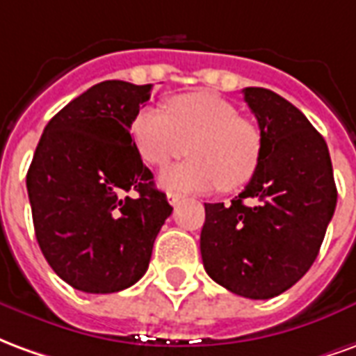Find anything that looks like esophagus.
<instances>
[{
  "instance_id": "1",
  "label": "esophagus",
  "mask_w": 356,
  "mask_h": 356,
  "mask_svg": "<svg viewBox=\"0 0 356 356\" xmlns=\"http://www.w3.org/2000/svg\"><path fill=\"white\" fill-rule=\"evenodd\" d=\"M183 200V196L177 193H168V202H170L171 206H177L179 202Z\"/></svg>"
}]
</instances>
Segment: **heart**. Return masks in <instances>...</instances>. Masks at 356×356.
I'll list each match as a JSON object with an SVG mask.
<instances>
[{"instance_id": "1", "label": "heart", "mask_w": 356, "mask_h": 356, "mask_svg": "<svg viewBox=\"0 0 356 356\" xmlns=\"http://www.w3.org/2000/svg\"><path fill=\"white\" fill-rule=\"evenodd\" d=\"M131 137L150 165H165L188 150V162L160 175L163 188L177 193L238 191L254 179L263 156L259 127L240 118L234 104L204 91L173 97L168 112L143 108L133 118Z\"/></svg>"}]
</instances>
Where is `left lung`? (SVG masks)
<instances>
[{"label": "left lung", "mask_w": 356, "mask_h": 356, "mask_svg": "<svg viewBox=\"0 0 356 356\" xmlns=\"http://www.w3.org/2000/svg\"><path fill=\"white\" fill-rule=\"evenodd\" d=\"M263 137L261 163L231 202L204 204V268L236 296L270 299L311 268L336 209L328 147L291 102L263 88L244 89Z\"/></svg>", "instance_id": "left-lung-1"}]
</instances>
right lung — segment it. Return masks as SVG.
Returning a JSON list of instances; mask_svg holds the SVG:
<instances>
[{
    "label": "right lung",
    "mask_w": 356,
    "mask_h": 356,
    "mask_svg": "<svg viewBox=\"0 0 356 356\" xmlns=\"http://www.w3.org/2000/svg\"><path fill=\"white\" fill-rule=\"evenodd\" d=\"M152 83L101 81L51 118L26 175L38 244L86 293L125 290L147 273L168 198L140 160L131 122Z\"/></svg>",
    "instance_id": "add662e5"
}]
</instances>
